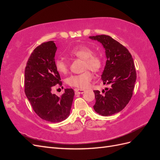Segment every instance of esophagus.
Returning a JSON list of instances; mask_svg holds the SVG:
<instances>
[{
	"mask_svg": "<svg viewBox=\"0 0 160 160\" xmlns=\"http://www.w3.org/2000/svg\"><path fill=\"white\" fill-rule=\"evenodd\" d=\"M75 94L77 95V94H82L83 93L85 92V90L84 89H76L75 90Z\"/></svg>",
	"mask_w": 160,
	"mask_h": 160,
	"instance_id": "obj_1",
	"label": "esophagus"
}]
</instances>
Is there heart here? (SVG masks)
Returning a JSON list of instances; mask_svg holds the SVG:
<instances>
[{
	"instance_id": "obj_1",
	"label": "heart",
	"mask_w": 160,
	"mask_h": 160,
	"mask_svg": "<svg viewBox=\"0 0 160 160\" xmlns=\"http://www.w3.org/2000/svg\"><path fill=\"white\" fill-rule=\"evenodd\" d=\"M93 52L94 51L92 48L85 45H77L69 51V55L71 57L83 60V69L87 71L81 74L69 77L67 79V83L69 85L79 89L88 88L93 79V75L88 69L98 72L102 68L103 62L102 57ZM55 68L59 73L65 74L69 69V62L63 59H57L55 61Z\"/></svg>"
}]
</instances>
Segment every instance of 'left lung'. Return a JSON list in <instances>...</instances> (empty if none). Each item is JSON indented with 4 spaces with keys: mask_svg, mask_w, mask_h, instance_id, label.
Returning <instances> with one entry per match:
<instances>
[{
    "mask_svg": "<svg viewBox=\"0 0 160 160\" xmlns=\"http://www.w3.org/2000/svg\"><path fill=\"white\" fill-rule=\"evenodd\" d=\"M89 38L102 43L107 57L101 79L108 88L102 93L98 90L93 91V108L99 115H112L122 111L132 97L137 77L133 58L126 47L109 35Z\"/></svg>",
    "mask_w": 160,
    "mask_h": 160,
    "instance_id": "left-lung-1",
    "label": "left lung"
}]
</instances>
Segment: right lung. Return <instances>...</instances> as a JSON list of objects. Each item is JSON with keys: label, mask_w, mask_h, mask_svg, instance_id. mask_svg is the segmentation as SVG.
<instances>
[{"label": "right lung", "mask_w": 160, "mask_h": 160, "mask_svg": "<svg viewBox=\"0 0 160 160\" xmlns=\"http://www.w3.org/2000/svg\"><path fill=\"white\" fill-rule=\"evenodd\" d=\"M57 47L47 41L37 47L28 58L25 70V92L34 111L41 119L58 123L69 117L75 92L66 89L59 98L52 90L62 85L55 68Z\"/></svg>", "instance_id": "add662e5"}]
</instances>
